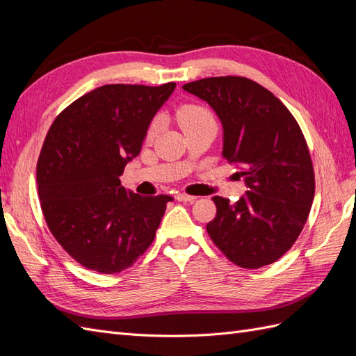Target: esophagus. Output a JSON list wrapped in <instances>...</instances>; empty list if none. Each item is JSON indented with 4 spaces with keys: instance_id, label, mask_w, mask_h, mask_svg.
I'll use <instances>...</instances> for the list:
<instances>
[{
    "instance_id": "1",
    "label": "esophagus",
    "mask_w": 356,
    "mask_h": 356,
    "mask_svg": "<svg viewBox=\"0 0 356 356\" xmlns=\"http://www.w3.org/2000/svg\"><path fill=\"white\" fill-rule=\"evenodd\" d=\"M175 199L178 202H195L196 200L195 196H188V195H184V193H178V195L175 196Z\"/></svg>"
}]
</instances>
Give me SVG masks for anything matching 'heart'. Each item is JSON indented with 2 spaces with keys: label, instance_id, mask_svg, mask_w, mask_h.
<instances>
[{
  "label": "heart",
  "instance_id": "b5f03b06",
  "mask_svg": "<svg viewBox=\"0 0 356 356\" xmlns=\"http://www.w3.org/2000/svg\"><path fill=\"white\" fill-rule=\"evenodd\" d=\"M175 118L177 122L179 123V126L184 129V132L190 131V129H195L203 124H215L217 126V122H215V117L211 113V110H208L207 106L199 105V104H184L181 105L179 108L175 113ZM157 123H152L147 131V138L153 139L157 134Z\"/></svg>",
  "mask_w": 356,
  "mask_h": 356
}]
</instances>
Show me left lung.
Wrapping results in <instances>:
<instances>
[{
	"instance_id": "1",
	"label": "left lung",
	"mask_w": 356,
	"mask_h": 356,
	"mask_svg": "<svg viewBox=\"0 0 356 356\" xmlns=\"http://www.w3.org/2000/svg\"><path fill=\"white\" fill-rule=\"evenodd\" d=\"M208 102L222 126V157L239 163L246 191L234 203L213 196L207 230L236 266L279 260L303 230L315 195L314 166L296 118L276 96L245 77H211L182 86Z\"/></svg>"
}]
</instances>
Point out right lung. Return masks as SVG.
<instances>
[{"label": "right lung", "mask_w": 356, "mask_h": 356, "mask_svg": "<svg viewBox=\"0 0 356 356\" xmlns=\"http://www.w3.org/2000/svg\"><path fill=\"white\" fill-rule=\"evenodd\" d=\"M175 88L102 86L63 110L44 139L37 165L42 213L63 250L90 270L111 275L132 266L174 200L136 195L120 177Z\"/></svg>", "instance_id": "1"}]
</instances>
